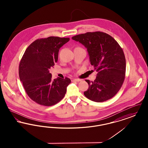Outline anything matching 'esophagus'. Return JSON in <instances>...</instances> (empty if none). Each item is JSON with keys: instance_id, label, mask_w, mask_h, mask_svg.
Returning <instances> with one entry per match:
<instances>
[{"instance_id": "esophagus-1", "label": "esophagus", "mask_w": 148, "mask_h": 148, "mask_svg": "<svg viewBox=\"0 0 148 148\" xmlns=\"http://www.w3.org/2000/svg\"><path fill=\"white\" fill-rule=\"evenodd\" d=\"M80 81H82V80L79 79H74L72 80V82H80Z\"/></svg>"}]
</instances>
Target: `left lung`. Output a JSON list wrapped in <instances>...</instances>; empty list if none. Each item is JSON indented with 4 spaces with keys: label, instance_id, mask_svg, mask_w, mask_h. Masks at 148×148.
<instances>
[{
    "label": "left lung",
    "instance_id": "left-lung-1",
    "mask_svg": "<svg viewBox=\"0 0 148 148\" xmlns=\"http://www.w3.org/2000/svg\"><path fill=\"white\" fill-rule=\"evenodd\" d=\"M86 48L90 63L98 72L89 85L85 96L95 102L112 98L119 92L124 81L126 60L119 44L110 35L101 32H87L73 36Z\"/></svg>",
    "mask_w": 148,
    "mask_h": 148
}]
</instances>
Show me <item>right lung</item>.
<instances>
[{
  "mask_svg": "<svg viewBox=\"0 0 148 148\" xmlns=\"http://www.w3.org/2000/svg\"><path fill=\"white\" fill-rule=\"evenodd\" d=\"M69 40L57 36L39 39L24 52L19 66V78L29 97L38 104L53 106L65 96L71 79L53 80L49 69L57 62L59 49Z\"/></svg>",
  "mask_w": 148,
  "mask_h": 148,
  "instance_id": "add662e5",
  "label": "right lung"
}]
</instances>
